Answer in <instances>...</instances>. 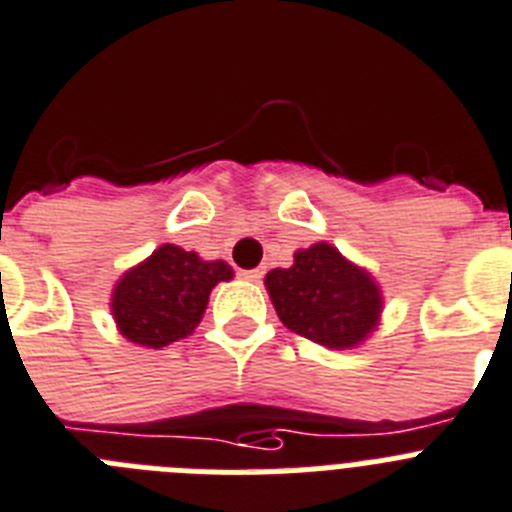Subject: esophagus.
Listing matches in <instances>:
<instances>
[{
  "instance_id": "34e87169",
  "label": "esophagus",
  "mask_w": 512,
  "mask_h": 512,
  "mask_svg": "<svg viewBox=\"0 0 512 512\" xmlns=\"http://www.w3.org/2000/svg\"><path fill=\"white\" fill-rule=\"evenodd\" d=\"M240 277L246 279V282H253V285H259L261 277H264V269H251V272H240Z\"/></svg>"
}]
</instances>
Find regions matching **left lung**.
I'll return each instance as SVG.
<instances>
[{
  "label": "left lung",
  "instance_id": "1",
  "mask_svg": "<svg viewBox=\"0 0 512 512\" xmlns=\"http://www.w3.org/2000/svg\"><path fill=\"white\" fill-rule=\"evenodd\" d=\"M279 321L326 349H355L381 326L383 290L368 269L326 240L295 251L264 279Z\"/></svg>",
  "mask_w": 512,
  "mask_h": 512
}]
</instances>
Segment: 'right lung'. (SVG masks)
<instances>
[{
    "label": "right lung",
    "instance_id": "obj_1",
    "mask_svg": "<svg viewBox=\"0 0 512 512\" xmlns=\"http://www.w3.org/2000/svg\"><path fill=\"white\" fill-rule=\"evenodd\" d=\"M227 261H204L196 251L163 243L126 269L113 285L111 316L126 342L147 349L194 334L209 303V292L233 279Z\"/></svg>",
    "mask_w": 512,
    "mask_h": 512
}]
</instances>
